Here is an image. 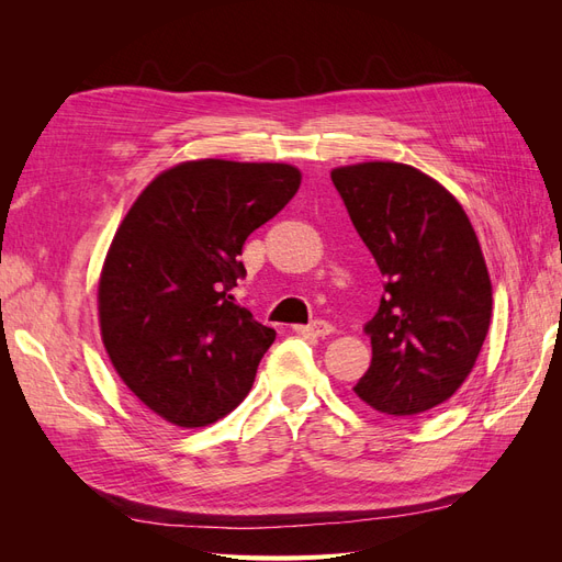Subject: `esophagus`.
<instances>
[{
    "label": "esophagus",
    "instance_id": "esophagus-1",
    "mask_svg": "<svg viewBox=\"0 0 562 562\" xmlns=\"http://www.w3.org/2000/svg\"><path fill=\"white\" fill-rule=\"evenodd\" d=\"M295 333L312 335V337H326L333 333V326L326 321H314V323H310V326H295Z\"/></svg>",
    "mask_w": 562,
    "mask_h": 562
}]
</instances>
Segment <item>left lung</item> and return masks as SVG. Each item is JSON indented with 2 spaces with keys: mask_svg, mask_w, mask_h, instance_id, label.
I'll use <instances>...</instances> for the list:
<instances>
[{
  "mask_svg": "<svg viewBox=\"0 0 562 562\" xmlns=\"http://www.w3.org/2000/svg\"><path fill=\"white\" fill-rule=\"evenodd\" d=\"M382 277L363 330L372 361L353 386L370 407L413 417L446 403L483 349L492 283L469 215L419 168L363 161L330 171Z\"/></svg>",
  "mask_w": 562,
  "mask_h": 562,
  "instance_id": "8db88e82",
  "label": "left lung"
}]
</instances>
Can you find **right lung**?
I'll return each mask as SVG.
<instances>
[{
  "mask_svg": "<svg viewBox=\"0 0 562 562\" xmlns=\"http://www.w3.org/2000/svg\"><path fill=\"white\" fill-rule=\"evenodd\" d=\"M300 182L291 164L182 161L124 215L98 281L100 337L116 375L161 419L206 427L246 398L277 333L234 304L239 255Z\"/></svg>",
  "mask_w": 562,
  "mask_h": 562,
  "instance_id": "right-lung-1",
  "label": "right lung"
}]
</instances>
